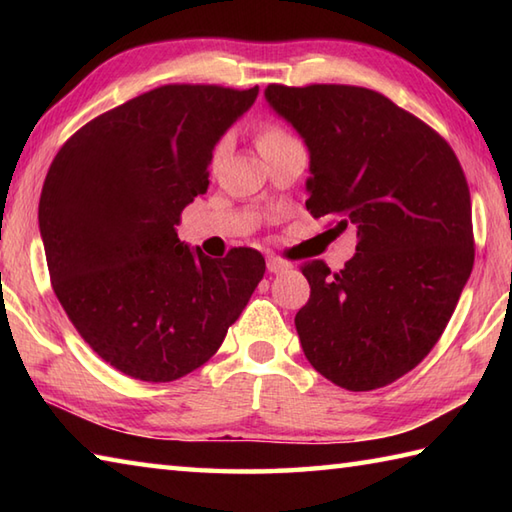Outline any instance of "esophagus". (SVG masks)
I'll list each match as a JSON object with an SVG mask.
<instances>
[{
	"label": "esophagus",
	"instance_id": "34e87169",
	"mask_svg": "<svg viewBox=\"0 0 512 512\" xmlns=\"http://www.w3.org/2000/svg\"><path fill=\"white\" fill-rule=\"evenodd\" d=\"M266 268H268V273L279 275V273H288L290 264L288 262H281V259H277V257H268L266 259Z\"/></svg>",
	"mask_w": 512,
	"mask_h": 512
}]
</instances>
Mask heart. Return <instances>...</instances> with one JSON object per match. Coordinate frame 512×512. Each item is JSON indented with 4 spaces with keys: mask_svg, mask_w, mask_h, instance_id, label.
Listing matches in <instances>:
<instances>
[{
    "mask_svg": "<svg viewBox=\"0 0 512 512\" xmlns=\"http://www.w3.org/2000/svg\"><path fill=\"white\" fill-rule=\"evenodd\" d=\"M288 140H292V136L288 132H284V129L277 127V125H266V127L259 129L257 147H259V151H266L270 147L284 145V143H288ZM224 149H226V140H222V143L215 147V154L213 156L220 158L224 154Z\"/></svg>",
    "mask_w": 512,
    "mask_h": 512,
    "instance_id": "b5f03b06",
    "label": "heart"
}]
</instances>
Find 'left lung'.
Listing matches in <instances>:
<instances>
[{
  "mask_svg": "<svg viewBox=\"0 0 512 512\" xmlns=\"http://www.w3.org/2000/svg\"><path fill=\"white\" fill-rule=\"evenodd\" d=\"M264 96L308 147V211L358 237L341 273L301 266L303 354L343 389L385 387L431 352L471 277L464 171L447 140L374 90L273 83Z\"/></svg>",
  "mask_w": 512,
  "mask_h": 512,
  "instance_id": "8db88e82",
  "label": "left lung"
}]
</instances>
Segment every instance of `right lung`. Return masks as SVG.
Wrapping results in <instances>:
<instances>
[{
	"label": "right lung",
	"instance_id": "right-lung-1",
	"mask_svg": "<svg viewBox=\"0 0 512 512\" xmlns=\"http://www.w3.org/2000/svg\"><path fill=\"white\" fill-rule=\"evenodd\" d=\"M259 88L162 85L83 125L54 156L39 231L54 295L105 363L147 383L204 365L264 277L253 248L206 257L176 226Z\"/></svg>",
	"mask_w": 512,
	"mask_h": 512
}]
</instances>
